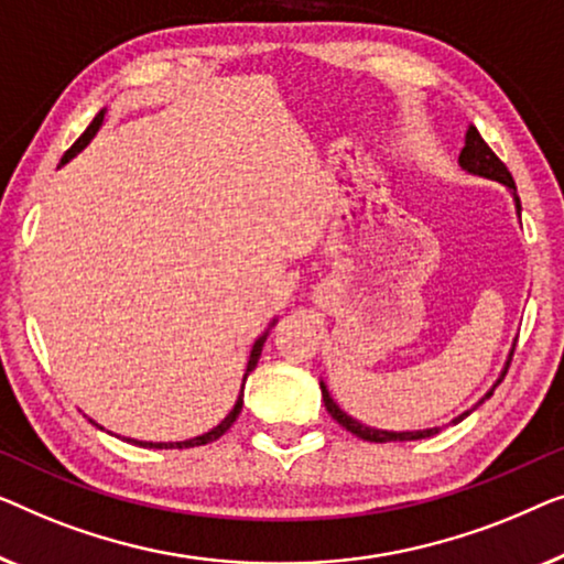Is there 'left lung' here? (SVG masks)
<instances>
[{
  "mask_svg": "<svg viewBox=\"0 0 564 564\" xmlns=\"http://www.w3.org/2000/svg\"><path fill=\"white\" fill-rule=\"evenodd\" d=\"M459 165H463V169H465L467 173H473V176H482V178H490V181H498V184H503V186L511 192L513 202H517V212L521 214V202H519V194H517V184H513V176L509 173V169H506V165H503L501 158H498V155L494 153V150L488 148V142L480 138V132L475 130L473 124L467 127V132H465V148L459 150ZM513 347H517V345H513ZM511 355H513V350H511ZM511 355H509V360H506V368L501 370V378L496 380L494 388H490V391H488L486 395H482V399H480L478 403H475V406H480L482 401L494 395L496 386L501 383L506 372H509ZM319 386H322L324 406H327L332 419H335L337 424H343L347 432H352L355 437H360V440H365V442H411V440L432 437V434L440 432V426H432V430H416V432H386V430H376V426L360 424L358 419H352L350 414H345V411L337 406L335 399H332L329 391H327V386H324V383H319ZM475 406H473V409H475ZM473 409H470V411H463V414L452 419V424L463 422L465 416H470Z\"/></svg>",
  "mask_w": 564,
  "mask_h": 564,
  "instance_id": "1",
  "label": "left lung"
}]
</instances>
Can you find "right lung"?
Instances as JSON below:
<instances>
[{
	"instance_id": "1",
	"label": "right lung",
	"mask_w": 564,
	"mask_h": 564,
	"mask_svg": "<svg viewBox=\"0 0 564 564\" xmlns=\"http://www.w3.org/2000/svg\"><path fill=\"white\" fill-rule=\"evenodd\" d=\"M105 112L107 109H101V112L94 117V122L86 127V132L82 134V138H78L74 145H70L68 150H66V155L61 158V165L63 163H68L70 158H74L78 150H84L86 145H89V140L94 138V134H97V130L101 127V122H105ZM275 324V319L271 322V327ZM268 327V329H271ZM268 329L263 332V335H260L258 339H256V345H252V352H250V360H248V368H245V378H242V388H240V395H237V401H235V406H232V411H229V414L221 419V422L214 426V430H209L206 434H202V437H194V440H184V442H140V440H127V442H134V444H140V447H153V449H186V447H202V444H209V442H214V440H219L221 434H225L229 426L235 424V419L240 416V411H242V395H245V380H248V376L252 370H256V365H258V360H260V352H263V345H265V339H268ZM101 430V426H99Z\"/></svg>"
}]
</instances>
